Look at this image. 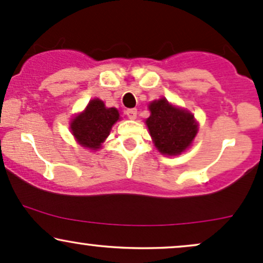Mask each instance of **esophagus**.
Instances as JSON below:
<instances>
[{"label": "esophagus", "instance_id": "1", "mask_svg": "<svg viewBox=\"0 0 263 263\" xmlns=\"http://www.w3.org/2000/svg\"><path fill=\"white\" fill-rule=\"evenodd\" d=\"M125 114L126 116L131 120H135L136 117H137V110H136V108H127V110L125 111Z\"/></svg>", "mask_w": 263, "mask_h": 263}]
</instances>
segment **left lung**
<instances>
[{"mask_svg":"<svg viewBox=\"0 0 263 263\" xmlns=\"http://www.w3.org/2000/svg\"><path fill=\"white\" fill-rule=\"evenodd\" d=\"M149 110L151 116L146 123L155 146L163 155H180L198 132L194 116L188 111L172 106L165 99L153 101Z\"/></svg>","mask_w":263,"mask_h":263,"instance_id":"1","label":"left lung"}]
</instances>
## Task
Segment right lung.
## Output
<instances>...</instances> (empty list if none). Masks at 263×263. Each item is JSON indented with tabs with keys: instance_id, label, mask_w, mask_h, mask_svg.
<instances>
[{
	"instance_id": "right-lung-1",
	"label": "right lung",
	"mask_w": 263,
	"mask_h": 263,
	"mask_svg": "<svg viewBox=\"0 0 263 263\" xmlns=\"http://www.w3.org/2000/svg\"><path fill=\"white\" fill-rule=\"evenodd\" d=\"M119 111L115 107H105L99 99L91 100L86 110L71 122V131L81 146L87 148H99L110 129L119 120Z\"/></svg>"
}]
</instances>
